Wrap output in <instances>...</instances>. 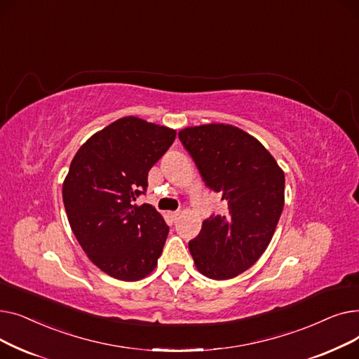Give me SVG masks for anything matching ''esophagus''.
Masks as SVG:
<instances>
[{"mask_svg":"<svg viewBox=\"0 0 359 359\" xmlns=\"http://www.w3.org/2000/svg\"><path fill=\"white\" fill-rule=\"evenodd\" d=\"M168 215H170V218H172V219H177V217L180 215V211H175V212H168Z\"/></svg>","mask_w":359,"mask_h":359,"instance_id":"34e87169","label":"esophagus"}]
</instances>
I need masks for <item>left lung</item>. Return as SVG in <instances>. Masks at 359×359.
Instances as JSON below:
<instances>
[{
  "instance_id": "left-lung-1",
  "label": "left lung",
  "mask_w": 359,
  "mask_h": 359,
  "mask_svg": "<svg viewBox=\"0 0 359 359\" xmlns=\"http://www.w3.org/2000/svg\"><path fill=\"white\" fill-rule=\"evenodd\" d=\"M205 184L222 195L229 212L205 219L189 250L206 278L231 279L269 246L285 202V176L255 137L229 123L179 130Z\"/></svg>"
}]
</instances>
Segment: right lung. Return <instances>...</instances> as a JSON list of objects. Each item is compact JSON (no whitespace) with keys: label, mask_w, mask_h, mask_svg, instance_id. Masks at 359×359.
I'll list each match as a JSON object with an SVG mask.
<instances>
[{"label":"right lung","mask_w":359,"mask_h":359,"mask_svg":"<svg viewBox=\"0 0 359 359\" xmlns=\"http://www.w3.org/2000/svg\"><path fill=\"white\" fill-rule=\"evenodd\" d=\"M175 138L176 129L125 116L91 135L71 161L62 183L71 230L109 276L140 280L157 266L168 227L154 206L134 201Z\"/></svg>","instance_id":"right-lung-1"}]
</instances>
